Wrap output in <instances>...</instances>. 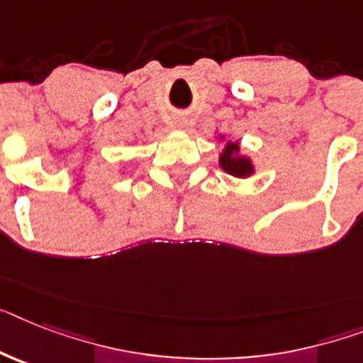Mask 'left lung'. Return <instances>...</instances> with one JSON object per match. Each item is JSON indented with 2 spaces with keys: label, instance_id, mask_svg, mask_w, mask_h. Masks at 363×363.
<instances>
[{
  "label": "left lung",
  "instance_id": "obj_1",
  "mask_svg": "<svg viewBox=\"0 0 363 363\" xmlns=\"http://www.w3.org/2000/svg\"><path fill=\"white\" fill-rule=\"evenodd\" d=\"M239 146L228 143L224 152L220 154V167H223L226 172H230L232 176H238V178H245V176L252 174V164L247 157H241L238 155Z\"/></svg>",
  "mask_w": 363,
  "mask_h": 363
}]
</instances>
